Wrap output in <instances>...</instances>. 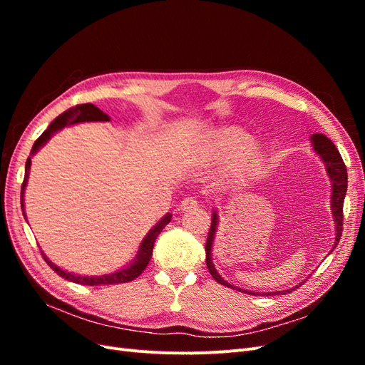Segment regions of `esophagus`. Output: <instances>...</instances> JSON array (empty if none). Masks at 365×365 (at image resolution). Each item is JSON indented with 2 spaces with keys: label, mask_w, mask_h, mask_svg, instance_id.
<instances>
[{
  "label": "esophagus",
  "mask_w": 365,
  "mask_h": 365,
  "mask_svg": "<svg viewBox=\"0 0 365 365\" xmlns=\"http://www.w3.org/2000/svg\"><path fill=\"white\" fill-rule=\"evenodd\" d=\"M181 210L182 212H187V210H193L197 207V201L195 200V197H184V200L181 201Z\"/></svg>",
  "instance_id": "34e87169"
}]
</instances>
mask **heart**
Masks as SVG:
<instances>
[{"label":"heart","instance_id":"1","mask_svg":"<svg viewBox=\"0 0 365 365\" xmlns=\"http://www.w3.org/2000/svg\"><path fill=\"white\" fill-rule=\"evenodd\" d=\"M195 153L204 163H227L228 175L237 180L252 178L262 172L264 153L250 132L237 126L208 130L196 145Z\"/></svg>","mask_w":365,"mask_h":365}]
</instances>
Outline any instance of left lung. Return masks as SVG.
<instances>
[{
  "mask_svg": "<svg viewBox=\"0 0 365 365\" xmlns=\"http://www.w3.org/2000/svg\"><path fill=\"white\" fill-rule=\"evenodd\" d=\"M312 141V149L317 153V155L322 158V161L326 165V173L330 178V182H332V195H330V208H332V216H334V222H335V244L332 247V250H335V247L338 245V242L341 239L342 235V204H344V197H346V192H347V169L346 164L342 161L338 149L335 148V145L330 141L326 135L323 134H314L311 137ZM217 224H219V216H217V210H213L212 213V227H210L208 236H207V242H205V264L212 274V277L220 283L227 286V288L236 289V291H242L245 294H251V295H279V294H286L294 291L297 286L291 289H284V291H277V292H254V291H245L240 289L237 286L228 283L227 280H224L220 277L219 272L216 271L215 264H213V259H212V251H213V244H215V237H216V231H217ZM332 252V251H330Z\"/></svg>",
  "mask_w": 365,
  "mask_h": 365,
  "instance_id": "1",
  "label": "left lung"
}]
</instances>
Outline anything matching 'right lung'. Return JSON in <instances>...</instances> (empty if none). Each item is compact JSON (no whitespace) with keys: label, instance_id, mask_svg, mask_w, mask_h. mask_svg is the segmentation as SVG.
Segmentation results:
<instances>
[{"label":"right lung","instance_id":"add662e5","mask_svg":"<svg viewBox=\"0 0 365 365\" xmlns=\"http://www.w3.org/2000/svg\"><path fill=\"white\" fill-rule=\"evenodd\" d=\"M109 115H106L103 111H101L97 106H94L93 103H85V105H77L73 106L67 111L62 113L59 117L54 118L50 126L42 132V135L35 141V145L31 148L30 157L26 161V175H24V182L23 187H21V208H23V215L26 217V212H24V193H26V187H27V181H29V173H30V165H31V157L42 148L46 146V143L56 134L58 130L71 126V125H77L82 123V121H109ZM172 215L168 213L164 217H161V220H158L157 225H153L152 230H149V233L145 236V239L141 240L140 248L137 251L135 259L132 260L126 267H123L121 269L111 272V274H103V275H79V274H73L65 271L59 267H56L51 260H48V257L46 254L42 252V257L46 259V262L53 268V271L56 272L58 275H61L62 279L70 280L73 283H79V284H90V286H101V284H115V283H126V282H132L134 279H137L138 275L146 269L148 263L152 257V250H153V244L158 237V235L163 231V228L170 222Z\"/></svg>","mask_w":365,"mask_h":365}]
</instances>
